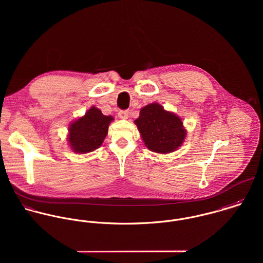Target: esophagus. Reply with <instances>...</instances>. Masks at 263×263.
Here are the masks:
<instances>
[{
  "label": "esophagus",
  "instance_id": "1",
  "mask_svg": "<svg viewBox=\"0 0 263 263\" xmlns=\"http://www.w3.org/2000/svg\"><path fill=\"white\" fill-rule=\"evenodd\" d=\"M128 110H120L119 112H118V116L120 117V118H126L127 116H128Z\"/></svg>",
  "mask_w": 263,
  "mask_h": 263
}]
</instances>
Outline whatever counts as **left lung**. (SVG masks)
Instances as JSON below:
<instances>
[{"label": "left lung", "instance_id": "8db88e82", "mask_svg": "<svg viewBox=\"0 0 263 263\" xmlns=\"http://www.w3.org/2000/svg\"><path fill=\"white\" fill-rule=\"evenodd\" d=\"M135 123L146 147L155 153L168 154L177 150L186 137L181 118L166 111L159 103L143 107Z\"/></svg>", "mask_w": 263, "mask_h": 263}]
</instances>
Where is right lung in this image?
Returning a JSON list of instances; mask_svg holds the SVG:
<instances>
[{
  "label": "right lung",
  "mask_w": 263,
  "mask_h": 263,
  "mask_svg": "<svg viewBox=\"0 0 263 263\" xmlns=\"http://www.w3.org/2000/svg\"><path fill=\"white\" fill-rule=\"evenodd\" d=\"M110 115H103L101 110L92 106L86 114L69 126V144L75 153L86 154L98 149L108 133L112 121Z\"/></svg>",
  "instance_id": "obj_1"
}]
</instances>
